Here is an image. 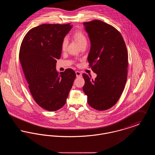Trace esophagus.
I'll return each mask as SVG.
<instances>
[{"label":"esophagus","instance_id":"obj_1","mask_svg":"<svg viewBox=\"0 0 155 155\" xmlns=\"http://www.w3.org/2000/svg\"><path fill=\"white\" fill-rule=\"evenodd\" d=\"M75 74H76V77H82V73L81 72L78 71H77L75 72Z\"/></svg>","mask_w":155,"mask_h":155}]
</instances>
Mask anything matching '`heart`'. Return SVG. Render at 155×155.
Listing matches in <instances>:
<instances>
[{"mask_svg":"<svg viewBox=\"0 0 155 155\" xmlns=\"http://www.w3.org/2000/svg\"><path fill=\"white\" fill-rule=\"evenodd\" d=\"M74 39L77 42L79 45L81 46L83 45H87V38L85 35L82 31H76L73 35ZM68 44V40L67 38H64L61 42V49L64 51L66 49Z\"/></svg>","mask_w":155,"mask_h":155,"instance_id":"heart-1","label":"heart"}]
</instances>
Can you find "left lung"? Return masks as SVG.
I'll use <instances>...</instances> for the list:
<instances>
[{
    "instance_id": "1",
    "label": "left lung",
    "mask_w": 155,
    "mask_h": 155,
    "mask_svg": "<svg viewBox=\"0 0 155 155\" xmlns=\"http://www.w3.org/2000/svg\"><path fill=\"white\" fill-rule=\"evenodd\" d=\"M88 34L91 49L89 66L97 74L95 80L82 74L83 91L88 103L97 110H107L117 102L127 78L128 52L118 30L102 21L94 20L84 23Z\"/></svg>"
}]
</instances>
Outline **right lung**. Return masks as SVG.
<instances>
[{"mask_svg":"<svg viewBox=\"0 0 155 155\" xmlns=\"http://www.w3.org/2000/svg\"><path fill=\"white\" fill-rule=\"evenodd\" d=\"M71 28L70 24H42L31 29L21 44L19 59L30 92L46 110H58L66 104L76 77L71 68L60 73L56 69L62 41Z\"/></svg>","mask_w":155,"mask_h":155,"instance_id":"obj_1","label":"right lung"}]
</instances>
